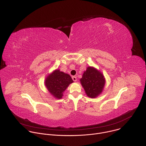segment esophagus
Wrapping results in <instances>:
<instances>
[{
    "mask_svg": "<svg viewBox=\"0 0 146 146\" xmlns=\"http://www.w3.org/2000/svg\"><path fill=\"white\" fill-rule=\"evenodd\" d=\"M72 79H73V80L74 81H77V77H75V76H73V77H72Z\"/></svg>",
    "mask_w": 146,
    "mask_h": 146,
    "instance_id": "esophagus-1",
    "label": "esophagus"
}]
</instances>
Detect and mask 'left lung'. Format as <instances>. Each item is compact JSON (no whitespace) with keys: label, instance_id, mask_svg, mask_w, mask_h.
<instances>
[{"label":"left lung","instance_id":"obj_1","mask_svg":"<svg viewBox=\"0 0 146 146\" xmlns=\"http://www.w3.org/2000/svg\"><path fill=\"white\" fill-rule=\"evenodd\" d=\"M80 82L86 95L90 98H95L103 92L106 80L100 71L88 66L84 72Z\"/></svg>","mask_w":146,"mask_h":146}]
</instances>
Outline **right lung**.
I'll use <instances>...</instances> for the list:
<instances>
[{
    "mask_svg": "<svg viewBox=\"0 0 146 146\" xmlns=\"http://www.w3.org/2000/svg\"><path fill=\"white\" fill-rule=\"evenodd\" d=\"M73 81L70 75L61 72L59 69L54 70L48 75L44 84L48 91L56 99H61L63 93L70 84Z\"/></svg>",
    "mask_w": 146,
    "mask_h": 146,
    "instance_id": "obj_1",
    "label": "right lung"
}]
</instances>
